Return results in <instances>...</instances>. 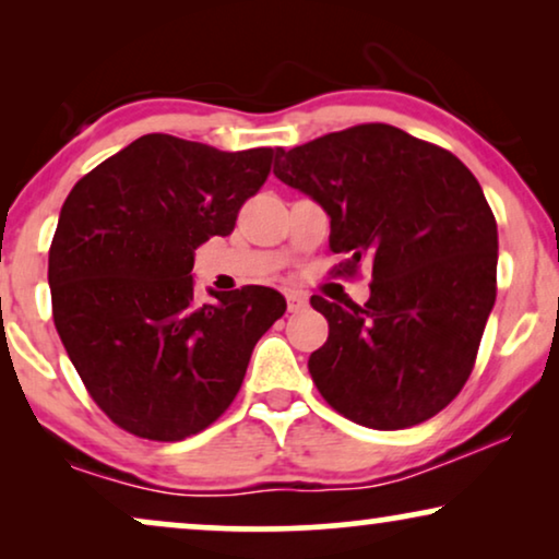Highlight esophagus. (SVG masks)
<instances>
[{"mask_svg": "<svg viewBox=\"0 0 559 559\" xmlns=\"http://www.w3.org/2000/svg\"><path fill=\"white\" fill-rule=\"evenodd\" d=\"M308 308V297H305L302 293H297V289H289L287 293V310L289 312H300Z\"/></svg>", "mask_w": 559, "mask_h": 559, "instance_id": "obj_1", "label": "esophagus"}]
</instances>
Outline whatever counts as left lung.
Masks as SVG:
<instances>
[{
  "instance_id": "8db88e82",
  "label": "left lung",
  "mask_w": 559,
  "mask_h": 559,
  "mask_svg": "<svg viewBox=\"0 0 559 559\" xmlns=\"http://www.w3.org/2000/svg\"><path fill=\"white\" fill-rule=\"evenodd\" d=\"M274 175L331 216L343 272L371 266V297L310 305L328 341L308 369L343 417L402 430L445 409L468 381L496 302L499 234L484 190L453 152L389 124L277 147Z\"/></svg>"
}]
</instances>
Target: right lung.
<instances>
[{"mask_svg":"<svg viewBox=\"0 0 559 559\" xmlns=\"http://www.w3.org/2000/svg\"><path fill=\"white\" fill-rule=\"evenodd\" d=\"M274 150L221 152L144 134L75 182L50 243L52 320L94 402L136 438L201 432L239 394L251 350L285 316L277 289L193 297L195 249L234 231Z\"/></svg>","mask_w":559,"mask_h":559,"instance_id":"obj_1","label":"right lung"}]
</instances>
